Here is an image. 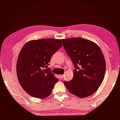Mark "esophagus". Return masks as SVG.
Listing matches in <instances>:
<instances>
[{
	"label": "esophagus",
	"mask_w": 120,
	"mask_h": 120,
	"mask_svg": "<svg viewBox=\"0 0 120 120\" xmlns=\"http://www.w3.org/2000/svg\"><path fill=\"white\" fill-rule=\"evenodd\" d=\"M59 77H60V79H62L63 78V77H64V75H59Z\"/></svg>",
	"instance_id": "34e87169"
}]
</instances>
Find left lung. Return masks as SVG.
Segmentation results:
<instances>
[{
	"instance_id": "1",
	"label": "left lung",
	"mask_w": 120,
	"mask_h": 120,
	"mask_svg": "<svg viewBox=\"0 0 120 120\" xmlns=\"http://www.w3.org/2000/svg\"><path fill=\"white\" fill-rule=\"evenodd\" d=\"M64 47L71 59L74 77L64 84L70 93L80 98L96 92L104 79L106 63L102 52L96 43L82 38L61 40Z\"/></svg>"
}]
</instances>
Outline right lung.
<instances>
[{
	"instance_id": "obj_1",
	"label": "right lung",
	"mask_w": 120,
	"mask_h": 120,
	"mask_svg": "<svg viewBox=\"0 0 120 120\" xmlns=\"http://www.w3.org/2000/svg\"><path fill=\"white\" fill-rule=\"evenodd\" d=\"M60 40L43 38L28 42L18 57L16 71L22 88L30 96L44 98L59 79L48 67L51 56L61 48Z\"/></svg>"
}]
</instances>
